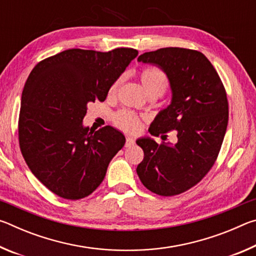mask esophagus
Segmentation results:
<instances>
[{"label":"esophagus","instance_id":"1","mask_svg":"<svg viewBox=\"0 0 256 256\" xmlns=\"http://www.w3.org/2000/svg\"><path fill=\"white\" fill-rule=\"evenodd\" d=\"M134 144V138L131 136L126 138V142H125V146H131Z\"/></svg>","mask_w":256,"mask_h":256}]
</instances>
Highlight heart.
I'll use <instances>...</instances> for the list:
<instances>
[{
	"label": "heart",
	"mask_w": 256,
	"mask_h": 256,
	"mask_svg": "<svg viewBox=\"0 0 256 256\" xmlns=\"http://www.w3.org/2000/svg\"><path fill=\"white\" fill-rule=\"evenodd\" d=\"M140 80L144 86L146 92L149 94H156L160 97L168 88V79L164 73L157 68H144L140 71ZM120 84V79L112 86L110 92L114 94ZM114 123L118 128L128 133H136L141 128V120L131 110H122L114 115Z\"/></svg>",
	"instance_id": "heart-1"
}]
</instances>
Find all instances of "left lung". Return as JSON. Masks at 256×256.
<instances>
[{
    "label": "left lung",
    "mask_w": 256,
    "mask_h": 256,
    "mask_svg": "<svg viewBox=\"0 0 256 256\" xmlns=\"http://www.w3.org/2000/svg\"><path fill=\"white\" fill-rule=\"evenodd\" d=\"M138 60L162 68L172 89L170 104L156 116L150 134L162 138L170 131L177 134L174 144L138 138L144 152L138 176L158 196H177L198 184L218 157L228 124L226 90L201 52L166 47L146 52Z\"/></svg>",
    "instance_id": "left-lung-1"
}]
</instances>
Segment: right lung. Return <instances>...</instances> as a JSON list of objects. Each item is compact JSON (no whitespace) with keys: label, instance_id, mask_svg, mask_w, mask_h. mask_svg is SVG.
Masks as SVG:
<instances>
[{"label":"right lung","instance_id":"obj_1","mask_svg":"<svg viewBox=\"0 0 256 256\" xmlns=\"http://www.w3.org/2000/svg\"><path fill=\"white\" fill-rule=\"evenodd\" d=\"M138 56L133 48L68 50L37 64L26 81L19 144L32 174L63 198L88 196L105 178L125 136L112 126H84L89 102H104Z\"/></svg>","mask_w":256,"mask_h":256}]
</instances>
